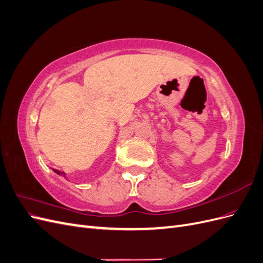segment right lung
<instances>
[{"mask_svg": "<svg viewBox=\"0 0 263 263\" xmlns=\"http://www.w3.org/2000/svg\"><path fill=\"white\" fill-rule=\"evenodd\" d=\"M52 171H53L54 173H57V174H58V176H62V177H65V178L67 179V176H66V173H65V172H63V171H59V170H57V169H53V168H52Z\"/></svg>", "mask_w": 263, "mask_h": 263, "instance_id": "obj_1", "label": "right lung"}]
</instances>
